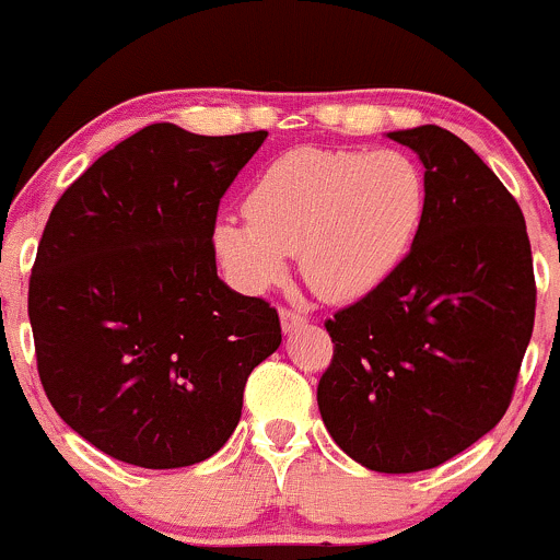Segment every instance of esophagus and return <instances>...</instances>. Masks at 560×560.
I'll list each match as a JSON object with an SVG mask.
<instances>
[{
	"mask_svg": "<svg viewBox=\"0 0 560 560\" xmlns=\"http://www.w3.org/2000/svg\"><path fill=\"white\" fill-rule=\"evenodd\" d=\"M280 323H282V331L291 334V331H296V328H302L304 323H307V315H304L302 310L282 307L280 310Z\"/></svg>",
	"mask_w": 560,
	"mask_h": 560,
	"instance_id": "obj_1",
	"label": "esophagus"
}]
</instances>
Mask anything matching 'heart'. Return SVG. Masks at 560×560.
I'll use <instances>...</instances> for the list:
<instances>
[{"instance_id":"1","label":"heart","mask_w":560,"mask_h":560,"mask_svg":"<svg viewBox=\"0 0 560 560\" xmlns=\"http://www.w3.org/2000/svg\"><path fill=\"white\" fill-rule=\"evenodd\" d=\"M423 212V172L407 153L296 148L253 180L245 215L218 218L212 245L245 291L272 288L299 253L310 288L348 302L399 269Z\"/></svg>"}]
</instances>
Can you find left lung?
I'll use <instances>...</instances> for the list:
<instances>
[{
  "label": "left lung",
  "instance_id": "obj_1",
  "mask_svg": "<svg viewBox=\"0 0 560 560\" xmlns=\"http://www.w3.org/2000/svg\"><path fill=\"white\" fill-rule=\"evenodd\" d=\"M423 161L425 212L388 280L326 320L331 440L385 475L434 469L504 418L534 331L532 242L515 196L442 126L390 131Z\"/></svg>",
  "mask_w": 560,
  "mask_h": 560
}]
</instances>
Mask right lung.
<instances>
[{"label": "right lung", "mask_w": 560, "mask_h": 560, "mask_svg": "<svg viewBox=\"0 0 560 560\" xmlns=\"http://www.w3.org/2000/svg\"><path fill=\"white\" fill-rule=\"evenodd\" d=\"M267 131L153 124L56 201L28 280L37 372L102 453L177 469L226 445L250 372L282 342L278 310L215 267L218 205Z\"/></svg>", "instance_id": "obj_1"}]
</instances>
